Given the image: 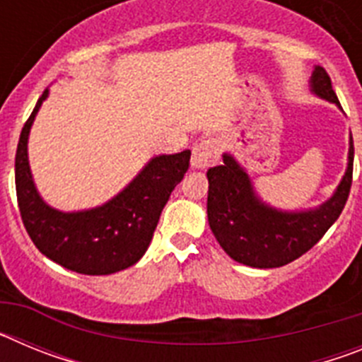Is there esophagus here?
Listing matches in <instances>:
<instances>
[{
    "label": "esophagus",
    "mask_w": 362,
    "mask_h": 362,
    "mask_svg": "<svg viewBox=\"0 0 362 362\" xmlns=\"http://www.w3.org/2000/svg\"><path fill=\"white\" fill-rule=\"evenodd\" d=\"M217 161V145L214 139L210 137H204L201 139V143H197L192 150V159L190 166L194 170H204L209 168L210 165Z\"/></svg>",
    "instance_id": "esophagus-1"
}]
</instances>
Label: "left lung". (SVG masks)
I'll return each instance as SVG.
<instances>
[{
    "instance_id": "8db88e82",
    "label": "left lung",
    "mask_w": 362,
    "mask_h": 362,
    "mask_svg": "<svg viewBox=\"0 0 362 362\" xmlns=\"http://www.w3.org/2000/svg\"><path fill=\"white\" fill-rule=\"evenodd\" d=\"M310 92L341 108L322 66H313ZM351 172L350 136L346 170L334 194L315 209L283 210L261 199L245 166L230 152H223V165L206 172L210 230L221 248L238 263L252 268L284 267L306 254L341 216L350 194Z\"/></svg>"
}]
</instances>
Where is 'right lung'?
<instances>
[{"mask_svg":"<svg viewBox=\"0 0 362 362\" xmlns=\"http://www.w3.org/2000/svg\"><path fill=\"white\" fill-rule=\"evenodd\" d=\"M49 88L37 99L16 150V194L23 225L43 255L85 276H108L145 255L172 190L181 183L190 150L153 156L119 194L94 209L63 212L37 192L28 163V136Z\"/></svg>","mask_w":362,"mask_h":362,"instance_id":"add662e5","label":"right lung"}]
</instances>
